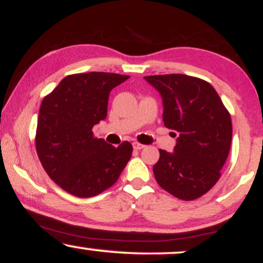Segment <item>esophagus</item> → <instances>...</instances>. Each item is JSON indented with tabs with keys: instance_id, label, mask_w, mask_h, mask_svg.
Segmentation results:
<instances>
[{
	"instance_id": "34e87169",
	"label": "esophagus",
	"mask_w": 263,
	"mask_h": 263,
	"mask_svg": "<svg viewBox=\"0 0 263 263\" xmlns=\"http://www.w3.org/2000/svg\"><path fill=\"white\" fill-rule=\"evenodd\" d=\"M132 146H134V148H135V149H137V151H140V149H142V148H144V144L138 143V142H134V143H132Z\"/></svg>"
}]
</instances>
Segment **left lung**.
<instances>
[{
  "instance_id": "left-lung-1",
  "label": "left lung",
  "mask_w": 263,
  "mask_h": 263,
  "mask_svg": "<svg viewBox=\"0 0 263 263\" xmlns=\"http://www.w3.org/2000/svg\"><path fill=\"white\" fill-rule=\"evenodd\" d=\"M144 79L161 93L164 126L178 132L174 152L159 149L153 165L157 183L178 199L194 200L221 176L231 146L230 114L215 89L203 79L184 74Z\"/></svg>"
}]
</instances>
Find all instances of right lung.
<instances>
[{"label":"right lung","mask_w":263,"mask_h":263,"mask_svg":"<svg viewBox=\"0 0 263 263\" xmlns=\"http://www.w3.org/2000/svg\"><path fill=\"white\" fill-rule=\"evenodd\" d=\"M128 78L104 71L68 75L42 101L35 149L50 179L69 194H100L131 158L129 142L114 147L92 134L93 125L106 119L110 91Z\"/></svg>","instance_id":"obj_1"}]
</instances>
